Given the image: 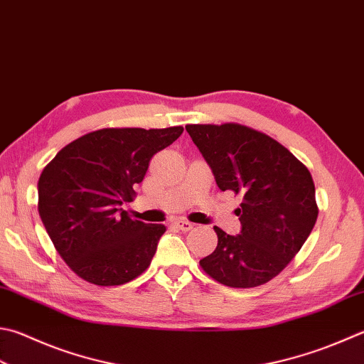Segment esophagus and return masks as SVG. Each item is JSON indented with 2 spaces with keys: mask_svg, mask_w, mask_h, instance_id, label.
<instances>
[{
  "mask_svg": "<svg viewBox=\"0 0 364 364\" xmlns=\"http://www.w3.org/2000/svg\"><path fill=\"white\" fill-rule=\"evenodd\" d=\"M174 225H176L177 228H179L181 231H190V230L195 226L193 223H190V222H187V220H176Z\"/></svg>",
  "mask_w": 364,
  "mask_h": 364,
  "instance_id": "34e87169",
  "label": "esophagus"
}]
</instances>
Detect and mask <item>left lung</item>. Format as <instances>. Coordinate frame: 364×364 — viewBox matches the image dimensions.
<instances>
[{
    "label": "left lung",
    "mask_w": 364,
    "mask_h": 364,
    "mask_svg": "<svg viewBox=\"0 0 364 364\" xmlns=\"http://www.w3.org/2000/svg\"><path fill=\"white\" fill-rule=\"evenodd\" d=\"M222 191L242 196L236 215L241 235L214 226L215 250L200 259L203 271L232 289L263 285L282 272L317 222L312 176L289 149L257 129L223 125H187Z\"/></svg>",
    "instance_id": "obj_1"
}]
</instances>
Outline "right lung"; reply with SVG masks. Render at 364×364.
Returning a JSON list of instances; mask_svg holds the SVG:
<instances>
[{"mask_svg": "<svg viewBox=\"0 0 364 364\" xmlns=\"http://www.w3.org/2000/svg\"><path fill=\"white\" fill-rule=\"evenodd\" d=\"M182 127L102 128L68 144L38 182V210L65 263L87 282L123 285L147 269L166 226L129 218L136 185Z\"/></svg>", "mask_w": 364, "mask_h": 364, "instance_id": "obj_1", "label": "right lung"}]
</instances>
